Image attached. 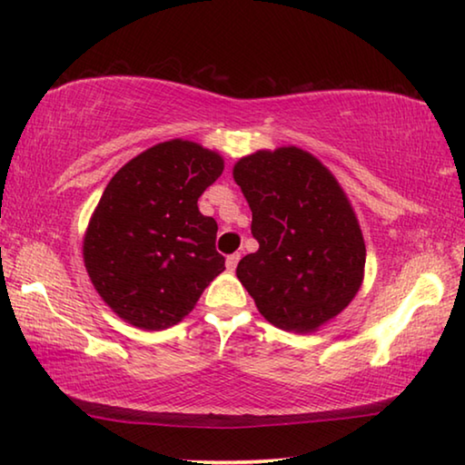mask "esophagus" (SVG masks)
Here are the masks:
<instances>
[{
	"mask_svg": "<svg viewBox=\"0 0 465 465\" xmlns=\"http://www.w3.org/2000/svg\"><path fill=\"white\" fill-rule=\"evenodd\" d=\"M238 262H240V254H238V252H235V254L227 256V258H225L227 271H235V266H238Z\"/></svg>",
	"mask_w": 465,
	"mask_h": 465,
	"instance_id": "esophagus-1",
	"label": "esophagus"
}]
</instances>
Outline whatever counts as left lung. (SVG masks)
Returning a JSON list of instances; mask_svg holds the SVG:
<instances>
[{"mask_svg":"<svg viewBox=\"0 0 465 465\" xmlns=\"http://www.w3.org/2000/svg\"><path fill=\"white\" fill-rule=\"evenodd\" d=\"M232 174L258 240L235 274L266 322L316 332L363 285L367 250L349 196L316 155L295 145L243 155Z\"/></svg>","mask_w":465,"mask_h":465,"instance_id":"left-lung-1","label":"left lung"}]
</instances>
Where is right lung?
<instances>
[{"instance_id": "right-lung-1", "label": "right lung", "mask_w": 465, "mask_h": 465, "mask_svg": "<svg viewBox=\"0 0 465 465\" xmlns=\"http://www.w3.org/2000/svg\"><path fill=\"white\" fill-rule=\"evenodd\" d=\"M223 157L188 139L145 149L110 178L84 233V264L110 310L141 330H166L194 310L225 258L199 196Z\"/></svg>"}]
</instances>
